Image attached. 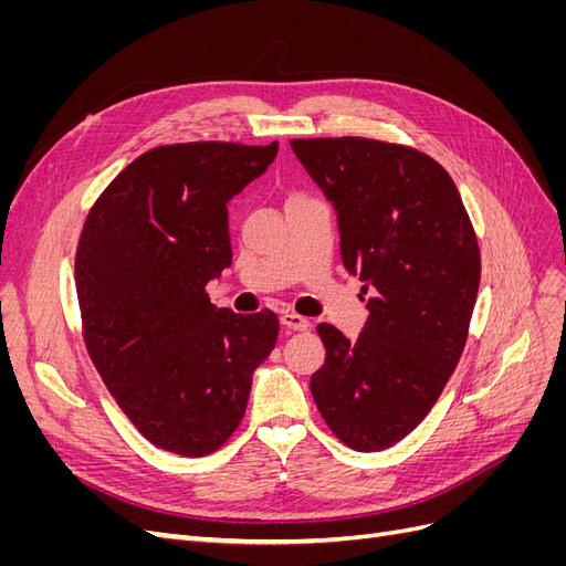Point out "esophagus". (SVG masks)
I'll return each instance as SVG.
<instances>
[{
    "label": "esophagus",
    "mask_w": 566,
    "mask_h": 566,
    "mask_svg": "<svg viewBox=\"0 0 566 566\" xmlns=\"http://www.w3.org/2000/svg\"><path fill=\"white\" fill-rule=\"evenodd\" d=\"M281 323L285 325L287 331H310V318H304L300 314H283L281 316Z\"/></svg>",
    "instance_id": "1"
}]
</instances>
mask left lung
Returning <instances> with one entry per match:
<instances>
[{
    "label": "left lung",
    "mask_w": 566,
    "mask_h": 566,
    "mask_svg": "<svg viewBox=\"0 0 566 566\" xmlns=\"http://www.w3.org/2000/svg\"><path fill=\"white\" fill-rule=\"evenodd\" d=\"M333 202L342 264L373 287L356 339L321 323L312 394L354 451L401 441L437 403L465 349L482 260L453 179L424 153L361 139H293Z\"/></svg>",
    "instance_id": "8db88e82"
}]
</instances>
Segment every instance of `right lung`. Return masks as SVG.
<instances>
[{
    "instance_id": "right-lung-1",
    "label": "right lung",
    "mask_w": 566,
    "mask_h": 566,
    "mask_svg": "<svg viewBox=\"0 0 566 566\" xmlns=\"http://www.w3.org/2000/svg\"><path fill=\"white\" fill-rule=\"evenodd\" d=\"M279 153L227 142L146 150L84 221L75 285L84 345L150 443L200 458L241 424L279 318L217 310L205 285L231 266L227 202Z\"/></svg>"
}]
</instances>
